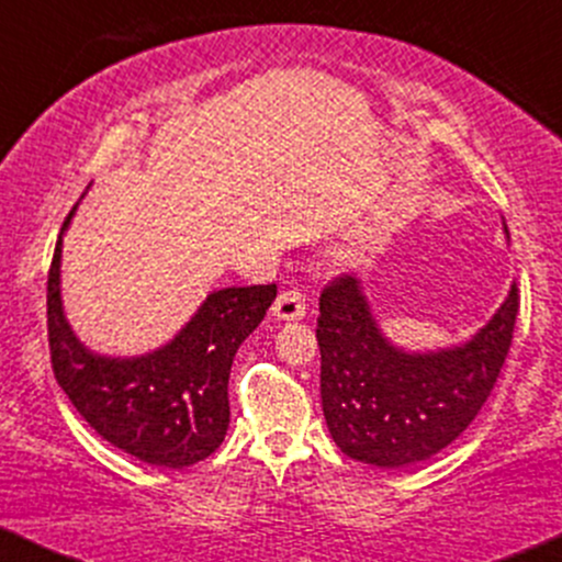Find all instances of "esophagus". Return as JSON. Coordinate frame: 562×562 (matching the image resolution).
<instances>
[{
  "label": "esophagus",
  "mask_w": 562,
  "mask_h": 562,
  "mask_svg": "<svg viewBox=\"0 0 562 562\" xmlns=\"http://www.w3.org/2000/svg\"><path fill=\"white\" fill-rule=\"evenodd\" d=\"M272 314L280 322L303 319V317H306V295H303L301 290H282V293L277 295Z\"/></svg>",
  "instance_id": "esophagus-1"
}]
</instances>
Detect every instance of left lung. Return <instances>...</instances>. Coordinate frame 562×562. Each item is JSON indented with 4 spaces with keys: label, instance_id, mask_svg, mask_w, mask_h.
Returning a JSON list of instances; mask_svg holds the SVG:
<instances>
[{
    "label": "left lung",
    "instance_id": "obj_1",
    "mask_svg": "<svg viewBox=\"0 0 562 562\" xmlns=\"http://www.w3.org/2000/svg\"><path fill=\"white\" fill-rule=\"evenodd\" d=\"M515 317L513 285L465 344L406 351L380 330L359 277L333 280L319 295L317 319L322 412L333 441L351 460L375 468L417 465L447 449L486 404L513 344Z\"/></svg>",
    "mask_w": 562,
    "mask_h": 562
}]
</instances>
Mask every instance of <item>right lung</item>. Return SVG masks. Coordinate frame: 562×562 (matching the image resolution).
<instances>
[{"instance_id": "add662e5", "label": "right lung", "mask_w": 562, "mask_h": 562, "mask_svg": "<svg viewBox=\"0 0 562 562\" xmlns=\"http://www.w3.org/2000/svg\"><path fill=\"white\" fill-rule=\"evenodd\" d=\"M47 280L53 370L70 404L115 449L147 465L187 468L222 447L229 428V370L237 348L277 299V285L222 288L169 344L139 357H105L76 338L60 293L63 235Z\"/></svg>"}]
</instances>
